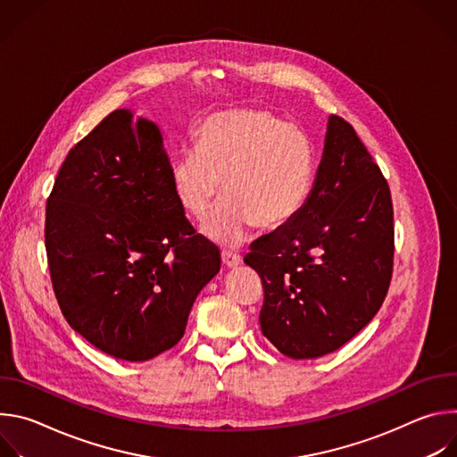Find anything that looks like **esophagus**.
Returning a JSON list of instances; mask_svg holds the SVG:
<instances>
[{"mask_svg": "<svg viewBox=\"0 0 457 457\" xmlns=\"http://www.w3.org/2000/svg\"><path fill=\"white\" fill-rule=\"evenodd\" d=\"M222 264L224 268L228 270H233V268H238L242 264V256L233 253V251H222Z\"/></svg>", "mask_w": 457, "mask_h": 457, "instance_id": "obj_1", "label": "esophagus"}]
</instances>
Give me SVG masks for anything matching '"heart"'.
Here are the masks:
<instances>
[{
	"label": "heart",
	"mask_w": 457,
	"mask_h": 457,
	"mask_svg": "<svg viewBox=\"0 0 457 457\" xmlns=\"http://www.w3.org/2000/svg\"><path fill=\"white\" fill-rule=\"evenodd\" d=\"M170 182L195 219L208 213L222 187L226 197L203 231L238 245L253 224L277 229L295 219L311 189L312 154L296 126L270 112H226L201 124L197 152L186 150L171 161Z\"/></svg>",
	"instance_id": "1"
}]
</instances>
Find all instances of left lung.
Listing matches in <instances>:
<instances>
[{
	"mask_svg": "<svg viewBox=\"0 0 457 457\" xmlns=\"http://www.w3.org/2000/svg\"><path fill=\"white\" fill-rule=\"evenodd\" d=\"M393 256L388 184L354 128L329 115L302 210L244 258L264 286L262 335L295 360L340 349L381 307Z\"/></svg>",
	"mask_w": 457,
	"mask_h": 457,
	"instance_id": "left-lung-1",
	"label": "left lung"
}]
</instances>
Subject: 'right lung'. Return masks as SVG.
I'll return each mask as SVG.
<instances>
[{
    "label": "right lung",
    "mask_w": 457,
    "mask_h": 457,
    "mask_svg": "<svg viewBox=\"0 0 457 457\" xmlns=\"http://www.w3.org/2000/svg\"><path fill=\"white\" fill-rule=\"evenodd\" d=\"M57 303L99 351L146 361L184 335L220 253L186 220L155 122L115 110L64 159L46 203Z\"/></svg>",
    "instance_id": "right-lung-1"
}]
</instances>
